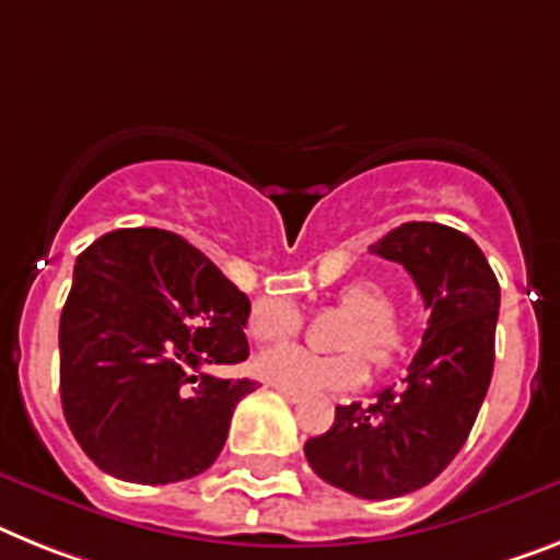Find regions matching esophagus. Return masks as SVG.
<instances>
[{"label": "esophagus", "mask_w": 560, "mask_h": 560, "mask_svg": "<svg viewBox=\"0 0 560 560\" xmlns=\"http://www.w3.org/2000/svg\"><path fill=\"white\" fill-rule=\"evenodd\" d=\"M279 393H281V396H284V398H288L290 404H299V401H302V396H299V393H290V389H279Z\"/></svg>", "instance_id": "34e87169"}]
</instances>
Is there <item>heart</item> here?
<instances>
[{
    "mask_svg": "<svg viewBox=\"0 0 560 560\" xmlns=\"http://www.w3.org/2000/svg\"><path fill=\"white\" fill-rule=\"evenodd\" d=\"M338 307L352 316L341 338L345 355H316L304 347H272L256 359V373L276 389H290L299 396L322 389H350L368 378V355L375 368H387L404 352L407 336L398 324L396 299L382 281H350L338 290ZM302 327V313L290 299L267 295L258 299L247 316V330L256 341H284Z\"/></svg>",
    "mask_w": 560,
    "mask_h": 560,
    "instance_id": "b5f03b06",
    "label": "heart"
}]
</instances>
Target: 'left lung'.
Returning <instances> with one entry per match:
<instances>
[{"label":"left lung","mask_w":560,"mask_h":560,"mask_svg":"<svg viewBox=\"0 0 560 560\" xmlns=\"http://www.w3.org/2000/svg\"><path fill=\"white\" fill-rule=\"evenodd\" d=\"M370 253L416 281L430 310L424 345L398 387L373 404H338L332 427L304 455L338 490L382 501L427 487L464 447L490 389L501 288L481 247L447 224L407 222Z\"/></svg>","instance_id":"left-lung-1"}]
</instances>
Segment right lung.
<instances>
[{"label":"right lung","mask_w":560,"mask_h":560,"mask_svg":"<svg viewBox=\"0 0 560 560\" xmlns=\"http://www.w3.org/2000/svg\"><path fill=\"white\" fill-rule=\"evenodd\" d=\"M250 299L201 250L159 228L113 230L73 267L59 318V393L73 439L107 476L173 483L219 458L250 378L238 364Z\"/></svg>","instance_id":"1"}]
</instances>
